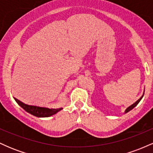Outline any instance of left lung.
Returning a JSON list of instances; mask_svg holds the SVG:
<instances>
[{
  "label": "left lung",
  "instance_id": "obj_1",
  "mask_svg": "<svg viewBox=\"0 0 153 153\" xmlns=\"http://www.w3.org/2000/svg\"><path fill=\"white\" fill-rule=\"evenodd\" d=\"M143 96H144V94H143V96H141V97H140V99H139L138 100H137V101H136V102H135V103H133V104H131V106H129V107H127V109H126L125 110V112H124V113H127V112H129V111H131V109H133V108H134V107L135 106H137V105L138 104V103H139V102H140V101H141V99H143Z\"/></svg>",
  "mask_w": 153,
  "mask_h": 153
}]
</instances>
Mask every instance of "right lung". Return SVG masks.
<instances>
[{"label": "right lung", "instance_id": "right-lung-1", "mask_svg": "<svg viewBox=\"0 0 153 153\" xmlns=\"http://www.w3.org/2000/svg\"><path fill=\"white\" fill-rule=\"evenodd\" d=\"M16 103L20 106L23 109H24L26 112L31 114V115L35 116L37 117H49L55 114L59 111H61L63 108H49L46 107H41L37 106H33V105H28L22 102L16 98H13Z\"/></svg>", "mask_w": 153, "mask_h": 153}]
</instances>
